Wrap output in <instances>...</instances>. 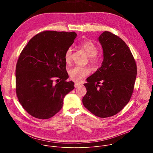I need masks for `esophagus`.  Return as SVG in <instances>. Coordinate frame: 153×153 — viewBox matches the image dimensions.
<instances>
[{
    "instance_id": "34e87169",
    "label": "esophagus",
    "mask_w": 153,
    "mask_h": 153,
    "mask_svg": "<svg viewBox=\"0 0 153 153\" xmlns=\"http://www.w3.org/2000/svg\"><path fill=\"white\" fill-rule=\"evenodd\" d=\"M81 85H82V83H75V84H74L75 88H77V87H79Z\"/></svg>"
}]
</instances>
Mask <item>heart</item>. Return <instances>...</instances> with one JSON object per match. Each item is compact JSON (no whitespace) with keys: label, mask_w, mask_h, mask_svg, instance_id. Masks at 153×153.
<instances>
[{"label":"heart","mask_w":153,"mask_h":153,"mask_svg":"<svg viewBox=\"0 0 153 153\" xmlns=\"http://www.w3.org/2000/svg\"><path fill=\"white\" fill-rule=\"evenodd\" d=\"M80 48L85 52L89 57V61L92 65H97L99 62V58L97 57L98 47L93 42L88 40L82 42L80 44ZM72 48H68L65 53V60L67 63H69L72 58ZM90 73L89 68L76 66L71 68L69 71V74L71 80L74 81H80L84 77L88 76Z\"/></svg>","instance_id":"b5f03b06"}]
</instances>
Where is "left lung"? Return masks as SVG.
I'll list each match as a JSON object with an SVG mask.
<instances>
[{
  "label": "left lung",
  "instance_id": "obj_1",
  "mask_svg": "<svg viewBox=\"0 0 153 153\" xmlns=\"http://www.w3.org/2000/svg\"><path fill=\"white\" fill-rule=\"evenodd\" d=\"M97 40L103 60L101 67L86 79L82 103L95 116L105 118L120 112L129 101L137 67L129 47L119 37L104 31Z\"/></svg>",
  "mask_w": 153,
  "mask_h": 153
}]
</instances>
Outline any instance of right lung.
Returning <instances> with one entry per match:
<instances>
[{"label": "right lung", "mask_w": 153, "mask_h": 153, "mask_svg": "<svg viewBox=\"0 0 153 153\" xmlns=\"http://www.w3.org/2000/svg\"><path fill=\"white\" fill-rule=\"evenodd\" d=\"M76 36L74 32L43 31L30 39L20 53L16 68V94L32 116H54L63 106L65 96L74 88L73 82L67 81L65 53ZM55 78L61 81L54 84Z\"/></svg>", "instance_id": "right-lung-1"}]
</instances>
